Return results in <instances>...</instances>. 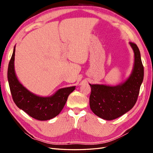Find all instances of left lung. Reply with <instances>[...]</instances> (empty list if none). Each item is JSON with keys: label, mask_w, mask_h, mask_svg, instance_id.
<instances>
[{"label": "left lung", "mask_w": 153, "mask_h": 153, "mask_svg": "<svg viewBox=\"0 0 153 153\" xmlns=\"http://www.w3.org/2000/svg\"><path fill=\"white\" fill-rule=\"evenodd\" d=\"M135 55L132 73L123 84L116 86L89 84V105L97 116L107 121L121 117L135 105L143 79V66L137 45L129 42Z\"/></svg>", "instance_id": "8db88e82"}]
</instances>
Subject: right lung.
Here are the masks:
<instances>
[{
  "label": "right lung",
  "instance_id": "obj_1",
  "mask_svg": "<svg viewBox=\"0 0 153 153\" xmlns=\"http://www.w3.org/2000/svg\"><path fill=\"white\" fill-rule=\"evenodd\" d=\"M15 55V46L7 69V79L14 102L18 108L37 120L47 121L56 117L64 108L68 96L75 89V86L60 89L49 97L34 94L18 80L14 67Z\"/></svg>",
  "mask_w": 153,
  "mask_h": 153
}]
</instances>
